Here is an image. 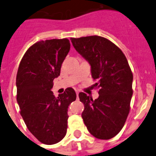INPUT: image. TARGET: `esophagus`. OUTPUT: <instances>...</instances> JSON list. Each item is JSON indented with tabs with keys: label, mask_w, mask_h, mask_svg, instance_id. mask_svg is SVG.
<instances>
[{
	"label": "esophagus",
	"mask_w": 156,
	"mask_h": 156,
	"mask_svg": "<svg viewBox=\"0 0 156 156\" xmlns=\"http://www.w3.org/2000/svg\"><path fill=\"white\" fill-rule=\"evenodd\" d=\"M78 94H79V91H76V94H77V98H78Z\"/></svg>",
	"instance_id": "esophagus-1"
}]
</instances>
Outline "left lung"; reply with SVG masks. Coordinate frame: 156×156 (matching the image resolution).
Here are the masks:
<instances>
[{
  "instance_id": "left-lung-1",
  "label": "left lung",
  "mask_w": 156,
  "mask_h": 156,
  "mask_svg": "<svg viewBox=\"0 0 156 156\" xmlns=\"http://www.w3.org/2000/svg\"><path fill=\"white\" fill-rule=\"evenodd\" d=\"M75 50L91 65V77L98 89L93 100L80 92L85 109L81 114L90 133L99 139L115 137L123 128L130 110L133 75L126 57L105 37L88 36L71 38Z\"/></svg>"
}]
</instances>
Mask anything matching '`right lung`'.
Wrapping results in <instances>:
<instances>
[{
	"label": "right lung",
	"instance_id": "right-lung-1",
	"mask_svg": "<svg viewBox=\"0 0 156 156\" xmlns=\"http://www.w3.org/2000/svg\"><path fill=\"white\" fill-rule=\"evenodd\" d=\"M67 38L38 41L27 49L16 78L17 101L28 130L41 142L53 145L65 136L68 108L76 93L68 88L58 98L51 91L53 81L70 51Z\"/></svg>",
	"mask_w": 156,
	"mask_h": 156
}]
</instances>
